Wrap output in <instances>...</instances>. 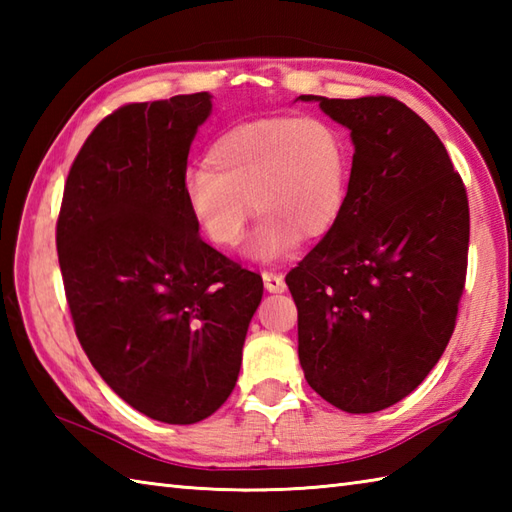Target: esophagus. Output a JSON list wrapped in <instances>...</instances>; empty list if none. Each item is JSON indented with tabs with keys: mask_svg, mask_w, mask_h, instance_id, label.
Returning a JSON list of instances; mask_svg holds the SVG:
<instances>
[{
	"mask_svg": "<svg viewBox=\"0 0 512 512\" xmlns=\"http://www.w3.org/2000/svg\"><path fill=\"white\" fill-rule=\"evenodd\" d=\"M264 286L268 292H284L286 290V281L284 275L273 273V270H264Z\"/></svg>",
	"mask_w": 512,
	"mask_h": 512,
	"instance_id": "esophagus-1",
	"label": "esophagus"
}]
</instances>
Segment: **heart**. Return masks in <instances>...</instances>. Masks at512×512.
<instances>
[{
  "label": "heart",
  "mask_w": 512,
  "mask_h": 512,
  "mask_svg": "<svg viewBox=\"0 0 512 512\" xmlns=\"http://www.w3.org/2000/svg\"><path fill=\"white\" fill-rule=\"evenodd\" d=\"M350 171V145L334 123L321 116H266L217 136L206 167L191 169L182 191L195 226L211 244L239 246L255 211L262 222L250 239V255L279 259L301 237L317 242L332 231Z\"/></svg>",
  "instance_id": "obj_1"
}]
</instances>
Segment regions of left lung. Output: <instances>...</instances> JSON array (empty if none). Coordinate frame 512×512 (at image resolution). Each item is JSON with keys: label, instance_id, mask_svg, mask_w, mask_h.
Returning <instances> with one entry per match:
<instances>
[{"label": "left lung", "instance_id": "obj_1", "mask_svg": "<svg viewBox=\"0 0 512 512\" xmlns=\"http://www.w3.org/2000/svg\"><path fill=\"white\" fill-rule=\"evenodd\" d=\"M319 101L350 129L339 222L286 275L308 385L347 413L409 396L440 361L458 319L469 198L438 134L391 96Z\"/></svg>", "mask_w": 512, "mask_h": 512}]
</instances>
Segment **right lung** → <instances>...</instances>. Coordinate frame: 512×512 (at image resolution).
I'll use <instances>...</instances> for the list:
<instances>
[{
  "instance_id": "right-lung-1",
  "label": "right lung",
  "mask_w": 512,
  "mask_h": 512,
  "mask_svg": "<svg viewBox=\"0 0 512 512\" xmlns=\"http://www.w3.org/2000/svg\"><path fill=\"white\" fill-rule=\"evenodd\" d=\"M211 94L127 103L65 180L57 253L74 332L127 405L167 424L220 409L264 281L204 242L182 182Z\"/></svg>"
}]
</instances>
